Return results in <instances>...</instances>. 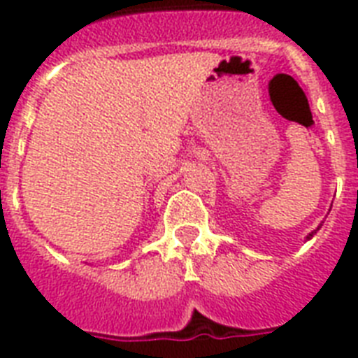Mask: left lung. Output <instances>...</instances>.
Masks as SVG:
<instances>
[{"instance_id":"1","label":"left lung","mask_w":358,"mask_h":358,"mask_svg":"<svg viewBox=\"0 0 358 358\" xmlns=\"http://www.w3.org/2000/svg\"><path fill=\"white\" fill-rule=\"evenodd\" d=\"M317 230H320V229H317ZM314 234H316V230H314V232H312V234H308V238H306V239H310L312 236H314Z\"/></svg>"}]
</instances>
